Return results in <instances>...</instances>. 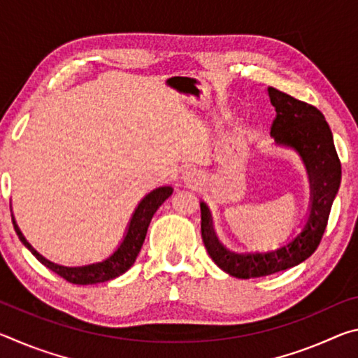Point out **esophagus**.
I'll return each mask as SVG.
<instances>
[{
    "label": "esophagus",
    "instance_id": "obj_1",
    "mask_svg": "<svg viewBox=\"0 0 358 358\" xmlns=\"http://www.w3.org/2000/svg\"><path fill=\"white\" fill-rule=\"evenodd\" d=\"M183 181L187 185H197L201 181V173L196 169H186L183 172Z\"/></svg>",
    "mask_w": 358,
    "mask_h": 358
}]
</instances>
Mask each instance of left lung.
Here are the masks:
<instances>
[{
	"label": "left lung",
	"mask_w": 358,
	"mask_h": 358,
	"mask_svg": "<svg viewBox=\"0 0 358 358\" xmlns=\"http://www.w3.org/2000/svg\"><path fill=\"white\" fill-rule=\"evenodd\" d=\"M268 98L276 117L270 136L276 145L295 150L300 155L310 178V216L296 237L275 251L232 252L217 240L211 213L201 202L202 240L208 256L230 276L240 280L260 278L284 271L301 264L317 250L325 232L331 203L341 183V162L336 155L329 123L320 110L273 87Z\"/></svg>",
	"instance_id": "obj_1"
}]
</instances>
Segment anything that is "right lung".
I'll return each mask as SVG.
<instances>
[{
	"label": "right lung",
	"instance_id": "obj_1",
	"mask_svg": "<svg viewBox=\"0 0 358 358\" xmlns=\"http://www.w3.org/2000/svg\"><path fill=\"white\" fill-rule=\"evenodd\" d=\"M172 192L173 189L171 186H161L147 194V196L141 201V203L137 205L134 213H132L124 238L117 250H115L112 256H108L107 259L102 260V262L90 265L64 266L50 262V260L41 256V254L28 243L27 238L23 237V234L20 232L19 226H17L14 216H12V224H14V229L17 235H19L22 243L25 245L28 250L34 254L36 259H38L42 265H45L47 268L55 271L58 276H62L63 280L72 284H80V286H85V284H98L110 281L113 278L123 275L124 271H128L131 268L132 264L136 262L138 252H141L145 237H147V230L151 222V217L156 213V210L164 203L166 199L172 196Z\"/></svg>",
	"mask_w": 358,
	"mask_h": 358
}]
</instances>
